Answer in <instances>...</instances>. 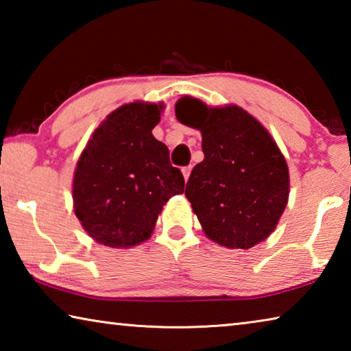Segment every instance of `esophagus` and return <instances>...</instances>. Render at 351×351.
<instances>
[{"instance_id": "1", "label": "esophagus", "mask_w": 351, "mask_h": 351, "mask_svg": "<svg viewBox=\"0 0 351 351\" xmlns=\"http://www.w3.org/2000/svg\"><path fill=\"white\" fill-rule=\"evenodd\" d=\"M190 173H192V165H187V167H182V175H184V180H189Z\"/></svg>"}]
</instances>
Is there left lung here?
Returning <instances> with one entry per match:
<instances>
[{
    "label": "left lung",
    "mask_w": 351,
    "mask_h": 351,
    "mask_svg": "<svg viewBox=\"0 0 351 351\" xmlns=\"http://www.w3.org/2000/svg\"><path fill=\"white\" fill-rule=\"evenodd\" d=\"M175 112L203 134L204 159L190 173L186 197L206 235L230 249L268 239L289 193L288 165L271 134L235 105L209 108L182 97Z\"/></svg>",
    "instance_id": "8db88e82"
}]
</instances>
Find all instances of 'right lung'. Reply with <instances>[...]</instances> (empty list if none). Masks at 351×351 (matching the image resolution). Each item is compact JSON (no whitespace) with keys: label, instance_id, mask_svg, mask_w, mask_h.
I'll return each mask as SVG.
<instances>
[{"label":"right lung","instance_id":"1","mask_svg":"<svg viewBox=\"0 0 351 351\" xmlns=\"http://www.w3.org/2000/svg\"><path fill=\"white\" fill-rule=\"evenodd\" d=\"M161 105L117 108L94 132L77 162L75 215L100 245L132 247L150 239L162 206L184 192V176L152 130Z\"/></svg>","mask_w":351,"mask_h":351}]
</instances>
